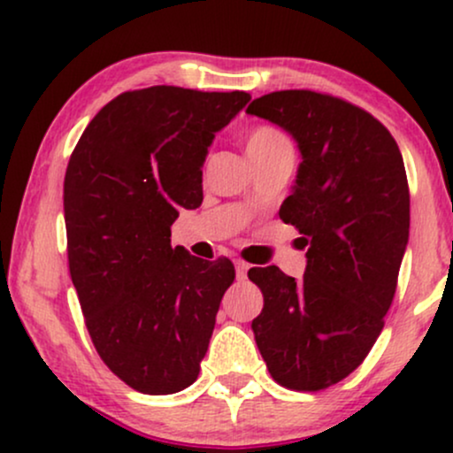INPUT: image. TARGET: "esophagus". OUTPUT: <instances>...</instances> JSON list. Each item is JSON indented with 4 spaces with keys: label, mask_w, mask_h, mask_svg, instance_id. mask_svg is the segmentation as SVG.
Masks as SVG:
<instances>
[{
    "label": "esophagus",
    "mask_w": 453,
    "mask_h": 453,
    "mask_svg": "<svg viewBox=\"0 0 453 453\" xmlns=\"http://www.w3.org/2000/svg\"><path fill=\"white\" fill-rule=\"evenodd\" d=\"M236 277H238V280H244L247 279V273H249V264L244 262V259H236Z\"/></svg>",
    "instance_id": "34e87169"
}]
</instances>
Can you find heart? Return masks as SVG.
I'll use <instances>...</instances> for the list:
<instances>
[{
	"label": "heart",
	"instance_id": "obj_1",
	"mask_svg": "<svg viewBox=\"0 0 453 453\" xmlns=\"http://www.w3.org/2000/svg\"><path fill=\"white\" fill-rule=\"evenodd\" d=\"M244 144H247V155L251 159L292 153V142L285 136L283 129H279L277 126H270V123H257V126L249 129Z\"/></svg>",
	"mask_w": 453,
	"mask_h": 453
}]
</instances>
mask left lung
Masks as SVG:
<instances>
[{
  "label": "left lung",
  "mask_w": 453,
  "mask_h": 453,
  "mask_svg": "<svg viewBox=\"0 0 453 453\" xmlns=\"http://www.w3.org/2000/svg\"><path fill=\"white\" fill-rule=\"evenodd\" d=\"M247 112L298 142L303 164L279 217L309 247L303 279L249 270L264 296L253 334L274 381L319 392L364 362L396 294L409 241L403 155L381 121L330 93L274 91Z\"/></svg>",
  "instance_id": "left-lung-1"
}]
</instances>
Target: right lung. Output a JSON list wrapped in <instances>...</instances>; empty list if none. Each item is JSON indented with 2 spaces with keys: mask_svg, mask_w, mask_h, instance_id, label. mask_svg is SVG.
Returning a JSON list of instances; mask_svg holds the SVG:
<instances>
[{
  "mask_svg": "<svg viewBox=\"0 0 453 453\" xmlns=\"http://www.w3.org/2000/svg\"><path fill=\"white\" fill-rule=\"evenodd\" d=\"M251 100L244 91L157 85L117 96L67 161V266L85 326L108 368L142 394L189 388L236 270L170 244L180 209L202 204L215 132Z\"/></svg>",
  "mask_w": 453,
  "mask_h": 453,
  "instance_id": "1",
  "label": "right lung"
}]
</instances>
